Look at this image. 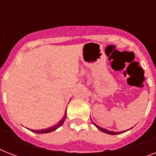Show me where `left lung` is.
<instances>
[{
    "mask_svg": "<svg viewBox=\"0 0 156 156\" xmlns=\"http://www.w3.org/2000/svg\"><path fill=\"white\" fill-rule=\"evenodd\" d=\"M92 122H93V121H92ZM93 124H94V126H95V127H96V128L99 129L102 131V132H104V133H108V134H112V135H116V134H119V133H124V132H126V131H127V130H129V129H131L133 128V127H132V128H130V129H127V130H126V131H119V132H115V131L108 130V129H106L101 128L100 126H98V125H96V124H95V123H94V122H93Z\"/></svg>",
    "mask_w": 156,
    "mask_h": 156,
    "instance_id": "obj_1",
    "label": "left lung"
}]
</instances>
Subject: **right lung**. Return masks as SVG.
<instances>
[{"mask_svg":"<svg viewBox=\"0 0 156 156\" xmlns=\"http://www.w3.org/2000/svg\"><path fill=\"white\" fill-rule=\"evenodd\" d=\"M66 113H65V116H63V118L61 119V121H59L58 123L56 124V125H55V126H51V127H49V128H47V129H41V130H34V129H30V130L32 131V132H34V133H50V132H52V131H54L56 130V129H58L60 126H62V124L65 122V121H66Z\"/></svg>","mask_w":156,"mask_h":156,"instance_id":"obj_1","label":"right lung"}]
</instances>
